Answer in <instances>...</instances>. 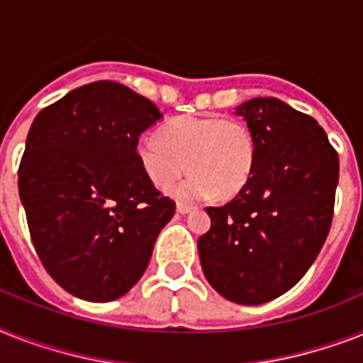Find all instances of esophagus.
Instances as JSON below:
<instances>
[{
	"label": "esophagus",
	"instance_id": "34e87169",
	"mask_svg": "<svg viewBox=\"0 0 363 363\" xmlns=\"http://www.w3.org/2000/svg\"><path fill=\"white\" fill-rule=\"evenodd\" d=\"M191 211H194V207H190V205H184V203H179V205H177V212H179V214H188V212Z\"/></svg>",
	"mask_w": 363,
	"mask_h": 363
}]
</instances>
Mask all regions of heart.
<instances>
[{
  "label": "heart",
  "instance_id": "heart-1",
  "mask_svg": "<svg viewBox=\"0 0 363 363\" xmlns=\"http://www.w3.org/2000/svg\"><path fill=\"white\" fill-rule=\"evenodd\" d=\"M135 155L149 181L162 190L172 186L188 166L191 173L172 194L181 201H201L216 194L237 196L248 184L255 166V140L242 121L186 115L167 123L160 138L143 135Z\"/></svg>",
  "mask_w": 363,
  "mask_h": 363
}]
</instances>
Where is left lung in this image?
Returning <instances> with one entry per match:
<instances>
[{"label":"left lung","mask_w":363,"mask_h":363,"mask_svg":"<svg viewBox=\"0 0 363 363\" xmlns=\"http://www.w3.org/2000/svg\"><path fill=\"white\" fill-rule=\"evenodd\" d=\"M255 140L248 184L223 207H207L197 240L208 284L223 298L259 306L298 284L319 255L334 216L340 158L309 115L278 99L235 111Z\"/></svg>","instance_id":"obj_1"}]
</instances>
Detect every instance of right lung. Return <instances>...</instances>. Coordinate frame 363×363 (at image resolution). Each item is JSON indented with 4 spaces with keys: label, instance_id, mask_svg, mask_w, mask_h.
<instances>
[{
    "label": "right lung",
    "instance_id": "obj_1",
    "mask_svg": "<svg viewBox=\"0 0 363 363\" xmlns=\"http://www.w3.org/2000/svg\"><path fill=\"white\" fill-rule=\"evenodd\" d=\"M160 119L151 100L102 79L44 108L29 128L18 169L29 235L46 272L78 298L128 293L175 214L135 155Z\"/></svg>",
    "mask_w": 363,
    "mask_h": 363
}]
</instances>
